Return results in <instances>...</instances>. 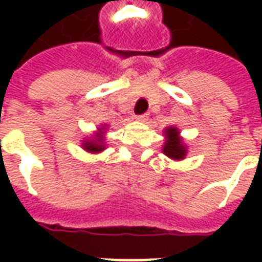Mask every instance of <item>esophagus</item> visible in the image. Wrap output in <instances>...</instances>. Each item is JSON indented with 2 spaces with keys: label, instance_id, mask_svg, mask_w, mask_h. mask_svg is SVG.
<instances>
[{
  "label": "esophagus",
  "instance_id": "34e87169",
  "mask_svg": "<svg viewBox=\"0 0 262 262\" xmlns=\"http://www.w3.org/2000/svg\"><path fill=\"white\" fill-rule=\"evenodd\" d=\"M137 120H142V122H144V120H147V115L143 114V115H137L136 116Z\"/></svg>",
  "mask_w": 262,
  "mask_h": 262
}]
</instances>
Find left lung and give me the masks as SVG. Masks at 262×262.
I'll return each instance as SVG.
<instances>
[{
	"label": "left lung",
	"mask_w": 262,
	"mask_h": 262,
	"mask_svg": "<svg viewBox=\"0 0 262 262\" xmlns=\"http://www.w3.org/2000/svg\"><path fill=\"white\" fill-rule=\"evenodd\" d=\"M177 136H178V130H177L176 127L167 129V137H168V140L165 142L164 148H163V151H164L168 157H171V159L174 160L184 159V156L187 153L185 147L182 146L181 142H180V139Z\"/></svg>",
	"instance_id": "obj_1"
}]
</instances>
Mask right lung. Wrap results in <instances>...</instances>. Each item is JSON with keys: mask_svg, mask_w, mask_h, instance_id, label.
Instances as JSON below:
<instances>
[{"mask_svg": "<svg viewBox=\"0 0 262 262\" xmlns=\"http://www.w3.org/2000/svg\"><path fill=\"white\" fill-rule=\"evenodd\" d=\"M84 147H85V150H88V151H92V153H98V151H101L102 150V140H98L97 143L95 142H86L84 143Z\"/></svg>", "mask_w": 262, "mask_h": 262, "instance_id": "right-lung-1", "label": "right lung"}]
</instances>
